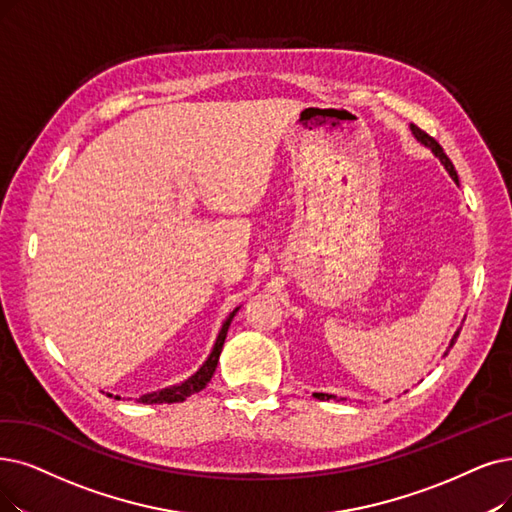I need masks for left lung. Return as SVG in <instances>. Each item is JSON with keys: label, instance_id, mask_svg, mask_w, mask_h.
Wrapping results in <instances>:
<instances>
[{"label": "left lung", "instance_id": "8db88e82", "mask_svg": "<svg viewBox=\"0 0 512 512\" xmlns=\"http://www.w3.org/2000/svg\"><path fill=\"white\" fill-rule=\"evenodd\" d=\"M410 130H412V134H414V138L420 142L422 147H426V149H431V153L441 161V166L447 170V174L452 176V180L456 182L458 185V172H456V168H454V163L449 161V157L443 153V149H441V145L439 142L433 138V136H428L426 132H422L418 126H414V124H410ZM460 336V330H456V334L452 336V340H449V346H447V351L443 353V357L449 353V349H452L454 346V342H456V338ZM313 397H317V399H336V401H346L344 397H336V395H325V393H313Z\"/></svg>", "mask_w": 512, "mask_h": 512}]
</instances>
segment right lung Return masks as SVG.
Listing matches in <instances>:
<instances>
[{
  "label": "right lung",
  "instance_id": "right-lung-1",
  "mask_svg": "<svg viewBox=\"0 0 512 512\" xmlns=\"http://www.w3.org/2000/svg\"><path fill=\"white\" fill-rule=\"evenodd\" d=\"M241 309V306H237V309H233V313H229V317L222 321V327L220 332L216 336V342L212 346V351L208 355V359L201 363L199 370L189 376L187 380H182L178 384H172V386H166V388H159V391H153V393H147V395H140L136 399V403H145V405H161V403H178V401H185L187 397L203 391V388L208 386V382L212 380L214 372H216V365H218V359H220V353H222V344H224V338H227V332H229V325L233 321V317L237 315V311ZM119 399V397H117Z\"/></svg>",
  "mask_w": 512,
  "mask_h": 512
}]
</instances>
